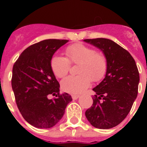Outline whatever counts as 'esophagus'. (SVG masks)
I'll return each mask as SVG.
<instances>
[{"label":"esophagus","instance_id":"1","mask_svg":"<svg viewBox=\"0 0 147 147\" xmlns=\"http://www.w3.org/2000/svg\"><path fill=\"white\" fill-rule=\"evenodd\" d=\"M71 97H72V98H73L74 100H76V99H78V98L80 97V95H78V94H73Z\"/></svg>","mask_w":147,"mask_h":147}]
</instances>
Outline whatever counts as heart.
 <instances>
[{
    "label": "heart",
    "mask_w": 147,
    "mask_h": 147,
    "mask_svg": "<svg viewBox=\"0 0 147 147\" xmlns=\"http://www.w3.org/2000/svg\"><path fill=\"white\" fill-rule=\"evenodd\" d=\"M66 58L54 55L50 66L53 74L59 78H64L69 71L70 63L77 65L76 76H69L62 81V88L69 94H79L90 84L99 82L105 77L107 69V58L103 53L84 44L77 43L69 46L65 50Z\"/></svg>",
    "instance_id": "b5f03b06"
}]
</instances>
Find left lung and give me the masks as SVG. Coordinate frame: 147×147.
I'll return each mask as SVG.
<instances>
[{"label":"left lung","mask_w":147,"mask_h":147,"mask_svg":"<svg viewBox=\"0 0 147 147\" xmlns=\"http://www.w3.org/2000/svg\"><path fill=\"white\" fill-rule=\"evenodd\" d=\"M84 41L100 49L107 60L105 78L93 88V105L85 116L94 127L110 129L129 114L138 93L139 71L132 55L114 41L105 38Z\"/></svg>","instance_id":"1"}]
</instances>
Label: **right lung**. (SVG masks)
<instances>
[{
	"label": "right lung",
	"mask_w": 147,
	"mask_h": 147,
	"mask_svg": "<svg viewBox=\"0 0 147 147\" xmlns=\"http://www.w3.org/2000/svg\"><path fill=\"white\" fill-rule=\"evenodd\" d=\"M69 40H42L26 48L13 67L11 85L16 103L26 122L37 128L53 127L62 119L72 98L59 94V83L50 66L54 53ZM53 94L56 98L49 99Z\"/></svg>",
	"instance_id": "obj_1"
}]
</instances>
